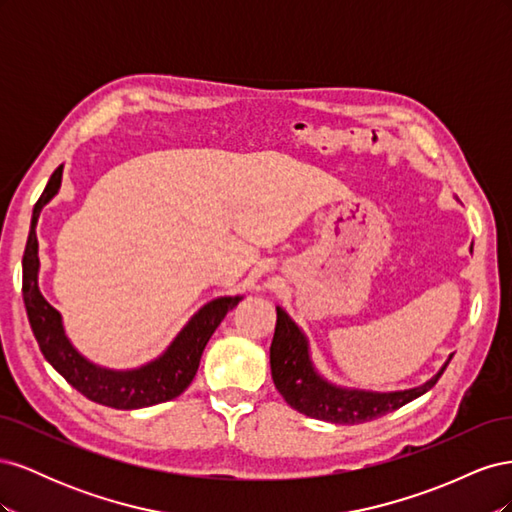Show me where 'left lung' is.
Instances as JSON below:
<instances>
[{
    "label": "left lung",
    "instance_id": "left-lung-1",
    "mask_svg": "<svg viewBox=\"0 0 512 512\" xmlns=\"http://www.w3.org/2000/svg\"><path fill=\"white\" fill-rule=\"evenodd\" d=\"M453 354L442 365L436 376L421 386L393 393H374L359 389H344L324 380L309 356V344L303 331L294 320L277 307L275 335L271 342V376L275 389L282 393L286 404L305 416L337 425H356L374 421L378 416L389 414L412 399L425 395L451 363Z\"/></svg>",
    "mask_w": 512,
    "mask_h": 512
}]
</instances>
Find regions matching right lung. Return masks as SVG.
<instances>
[{
    "instance_id": "1",
    "label": "right lung",
    "mask_w": 512,
    "mask_h": 512,
    "mask_svg": "<svg viewBox=\"0 0 512 512\" xmlns=\"http://www.w3.org/2000/svg\"><path fill=\"white\" fill-rule=\"evenodd\" d=\"M61 173L64 164L55 168L49 183L38 198L32 215V228L23 254V301L27 309L29 324L36 342L61 376H64L76 391L96 404L117 408V410H136L162 404V401L175 399L188 389L196 376L200 356L209 342L213 331L220 327L224 316L235 307L243 297H220L209 301L205 307L190 318V322L179 331L164 354L136 369H106L87 361L66 337L64 322L57 309L42 297L38 288V239L36 224L42 207L57 194L61 185Z\"/></svg>"
}]
</instances>
